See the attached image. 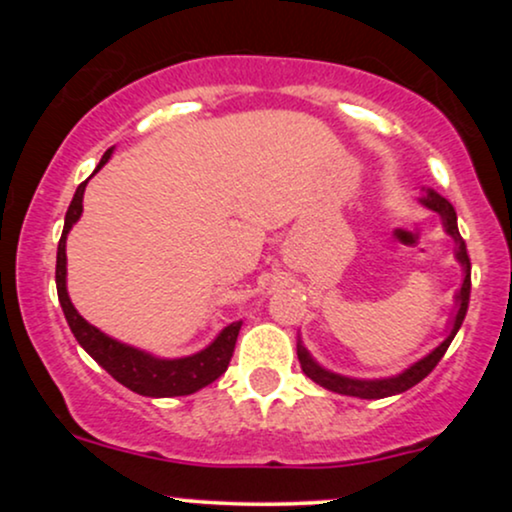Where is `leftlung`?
I'll return each instance as SVG.
<instances>
[{"mask_svg": "<svg viewBox=\"0 0 512 512\" xmlns=\"http://www.w3.org/2000/svg\"><path fill=\"white\" fill-rule=\"evenodd\" d=\"M419 202L424 204L426 209L436 211V214L440 216L445 233L455 240V260L460 262V267H462V286H460V291L455 293V313H452V317H450L448 334H445L443 342H440L436 349L431 351V354L419 358V361L411 363L409 368H404L402 373L390 375V378H349V375L332 373V370L320 366V363L310 356V351L305 349L301 339H298L296 349H298V361H301L303 373L308 375L313 383L325 387V390L337 392V395L361 397V399H383V397L399 395V392H407L409 387L421 383V380H424L426 375L438 366V361L443 358L445 351H448L452 339H455L457 330L462 327V320H464V315H467V305H469V291H472V264H469L467 245H464V240L460 236V228H457V214L448 199L440 197L436 190H426L424 187V195L419 197Z\"/></svg>", "mask_w": 512, "mask_h": 512, "instance_id": "obj_1", "label": "left lung"}]
</instances>
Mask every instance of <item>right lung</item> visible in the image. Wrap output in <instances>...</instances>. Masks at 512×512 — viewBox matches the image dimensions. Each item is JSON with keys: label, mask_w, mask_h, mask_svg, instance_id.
<instances>
[{"label": "right lung", "mask_w": 512, "mask_h": 512, "mask_svg": "<svg viewBox=\"0 0 512 512\" xmlns=\"http://www.w3.org/2000/svg\"><path fill=\"white\" fill-rule=\"evenodd\" d=\"M110 156H113V149L105 151L101 163L93 170V175L110 161ZM88 180L76 187L72 204H69L67 216H64V231L60 245H57L55 269L57 296H60L64 317H67L69 330H72L76 342L81 344V349H84L98 366L108 370L117 383L129 387V390L137 392V395L182 397L211 385L216 378H221V375L226 373L228 363H231L238 332L240 327H243L240 320L223 327V330L216 334L214 342L204 346L197 354L180 358H161L149 354V351L144 349H137V346H129L125 342H117V339L108 337V334L98 330V327H93L88 320H84V317L79 315V310L74 308L72 298H69L67 293V236L69 231H72L74 223L81 219V211H84V190Z\"/></svg>", "instance_id": "obj_1"}]
</instances>
